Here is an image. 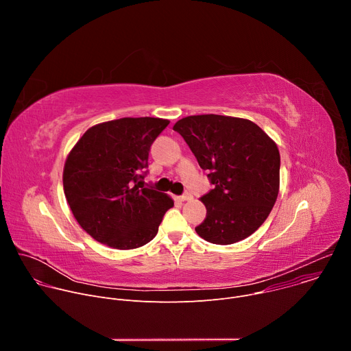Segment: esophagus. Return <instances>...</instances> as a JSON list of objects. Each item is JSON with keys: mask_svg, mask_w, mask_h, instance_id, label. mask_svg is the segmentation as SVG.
Masks as SVG:
<instances>
[{"mask_svg": "<svg viewBox=\"0 0 351 351\" xmlns=\"http://www.w3.org/2000/svg\"><path fill=\"white\" fill-rule=\"evenodd\" d=\"M179 198H180V202H187V199H191L193 197H191L190 193H184V194H182Z\"/></svg>", "mask_w": 351, "mask_h": 351, "instance_id": "esophagus-1", "label": "esophagus"}]
</instances>
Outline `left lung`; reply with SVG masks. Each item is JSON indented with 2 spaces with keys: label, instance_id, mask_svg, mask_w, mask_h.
<instances>
[{
  "label": "left lung",
  "instance_id": "8db88e82",
  "mask_svg": "<svg viewBox=\"0 0 351 351\" xmlns=\"http://www.w3.org/2000/svg\"><path fill=\"white\" fill-rule=\"evenodd\" d=\"M214 189L202 197L207 217L195 228L214 244H233L268 218L279 193L278 145L254 122L223 115H193L173 126Z\"/></svg>",
  "mask_w": 351,
  "mask_h": 351
}]
</instances>
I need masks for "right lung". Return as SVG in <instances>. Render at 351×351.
I'll use <instances>...</instances> for the list:
<instances>
[{
	"label": "right lung",
	"instance_id": "1",
	"mask_svg": "<svg viewBox=\"0 0 351 351\" xmlns=\"http://www.w3.org/2000/svg\"><path fill=\"white\" fill-rule=\"evenodd\" d=\"M169 125L160 118H121L90 128L69 153L64 191L73 217L97 241L132 250L152 241L173 199L148 189V153Z\"/></svg>",
	"mask_w": 351,
	"mask_h": 351
}]
</instances>
